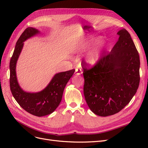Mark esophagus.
<instances>
[{
    "mask_svg": "<svg viewBox=\"0 0 148 148\" xmlns=\"http://www.w3.org/2000/svg\"><path fill=\"white\" fill-rule=\"evenodd\" d=\"M75 72H76V74L79 75H81L83 73V71L80 68H77L75 69Z\"/></svg>",
    "mask_w": 148,
    "mask_h": 148,
    "instance_id": "obj_1",
    "label": "esophagus"
}]
</instances>
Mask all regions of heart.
Returning <instances> with one entry per match:
<instances>
[{
  "label": "heart",
  "instance_id": "b5f03b06",
  "mask_svg": "<svg viewBox=\"0 0 148 148\" xmlns=\"http://www.w3.org/2000/svg\"><path fill=\"white\" fill-rule=\"evenodd\" d=\"M88 46L89 42L85 41L84 40H82V41H78L73 44L72 46V50L76 52H82L84 51V49H86ZM100 57L101 51L99 49H95L88 53L86 57V60L87 63L89 65H94L97 63L100 59Z\"/></svg>",
  "mask_w": 148,
  "mask_h": 148
}]
</instances>
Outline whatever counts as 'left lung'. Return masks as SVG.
Returning a JSON list of instances; mask_svg holds the SVG:
<instances>
[{
    "instance_id": "1",
    "label": "left lung",
    "mask_w": 148,
    "mask_h": 148,
    "mask_svg": "<svg viewBox=\"0 0 148 148\" xmlns=\"http://www.w3.org/2000/svg\"><path fill=\"white\" fill-rule=\"evenodd\" d=\"M118 41L88 69L83 64V92L87 104L95 114L107 117L118 113L130 102L140 84V56L130 33L120 30Z\"/></svg>"
}]
</instances>
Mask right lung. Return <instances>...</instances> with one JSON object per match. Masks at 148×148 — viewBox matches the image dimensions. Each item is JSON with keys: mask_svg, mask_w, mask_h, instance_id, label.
Masks as SVG:
<instances>
[{"mask_svg": "<svg viewBox=\"0 0 148 148\" xmlns=\"http://www.w3.org/2000/svg\"><path fill=\"white\" fill-rule=\"evenodd\" d=\"M39 33L33 28H26L16 43L10 62V87L13 96L18 104L29 114L38 117L51 114L61 102L64 88L75 72L74 69L57 73L42 91L31 93L23 91L17 82L16 64L26 39Z\"/></svg>", "mask_w": 148, "mask_h": 148, "instance_id": "add662e5", "label": "right lung"}]
</instances>
